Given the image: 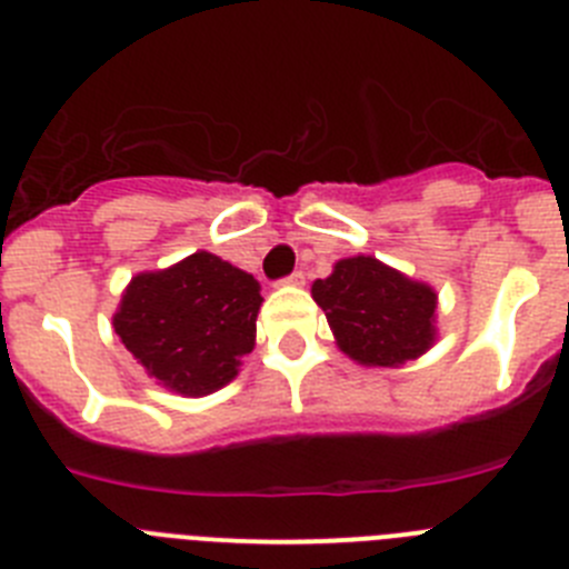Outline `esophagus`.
Here are the masks:
<instances>
[{"label":"esophagus","mask_w":569,"mask_h":569,"mask_svg":"<svg viewBox=\"0 0 569 569\" xmlns=\"http://www.w3.org/2000/svg\"><path fill=\"white\" fill-rule=\"evenodd\" d=\"M284 284H296V288H299V284H305V273H301V270H296V273H290L288 279H284Z\"/></svg>","instance_id":"esophagus-1"}]
</instances>
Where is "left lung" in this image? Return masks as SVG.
<instances>
[{"label": "left lung", "instance_id": "8db88e82", "mask_svg": "<svg viewBox=\"0 0 569 569\" xmlns=\"http://www.w3.org/2000/svg\"><path fill=\"white\" fill-rule=\"evenodd\" d=\"M313 299L341 353L359 365H405L436 341V290L373 256L336 261L328 279L313 281Z\"/></svg>", "mask_w": 569, "mask_h": 569}]
</instances>
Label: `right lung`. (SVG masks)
I'll return each instance as SVG.
<instances>
[{"instance_id":"1","label":"right lung","mask_w":569,"mask_h":569,"mask_svg":"<svg viewBox=\"0 0 569 569\" xmlns=\"http://www.w3.org/2000/svg\"><path fill=\"white\" fill-rule=\"evenodd\" d=\"M259 281L199 250L179 264L130 279L113 328L159 385L208 396L236 379L256 345Z\"/></svg>"}]
</instances>
